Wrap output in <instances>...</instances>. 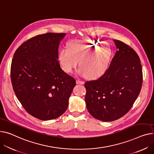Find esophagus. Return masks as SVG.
Listing matches in <instances>:
<instances>
[{"instance_id": "34e87169", "label": "esophagus", "mask_w": 154, "mask_h": 154, "mask_svg": "<svg viewBox=\"0 0 154 154\" xmlns=\"http://www.w3.org/2000/svg\"><path fill=\"white\" fill-rule=\"evenodd\" d=\"M76 84H77L83 85V84H84V82L81 81V80H76Z\"/></svg>"}]
</instances>
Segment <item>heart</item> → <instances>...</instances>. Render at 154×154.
I'll return each mask as SVG.
<instances>
[{"mask_svg": "<svg viewBox=\"0 0 154 154\" xmlns=\"http://www.w3.org/2000/svg\"><path fill=\"white\" fill-rule=\"evenodd\" d=\"M59 53V61L63 70L70 73L80 63L79 74L88 80H97L108 70L112 55L108 45L94 40H71Z\"/></svg>", "mask_w": 154, "mask_h": 154, "instance_id": "heart-1", "label": "heart"}]
</instances>
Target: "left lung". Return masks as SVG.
<instances>
[{
  "mask_svg": "<svg viewBox=\"0 0 154 154\" xmlns=\"http://www.w3.org/2000/svg\"><path fill=\"white\" fill-rule=\"evenodd\" d=\"M117 51L103 76L86 82L85 103L90 114L105 122L126 115L137 99L142 84L140 60L135 51L114 39Z\"/></svg>",
  "mask_w": 154,
  "mask_h": 154,
  "instance_id": "8db88e82",
  "label": "left lung"
}]
</instances>
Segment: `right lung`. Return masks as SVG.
<instances>
[{
    "label": "right lung",
    "mask_w": 154,
    "mask_h": 154,
    "mask_svg": "<svg viewBox=\"0 0 154 154\" xmlns=\"http://www.w3.org/2000/svg\"><path fill=\"white\" fill-rule=\"evenodd\" d=\"M66 34L48 33L31 38L16 50L10 77L15 94L29 115L40 120L62 115L75 80L60 67L58 49Z\"/></svg>",
    "instance_id": "right-lung-1"
}]
</instances>
